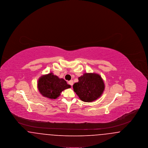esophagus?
I'll return each instance as SVG.
<instances>
[{
  "label": "esophagus",
  "mask_w": 148,
  "mask_h": 148,
  "mask_svg": "<svg viewBox=\"0 0 148 148\" xmlns=\"http://www.w3.org/2000/svg\"><path fill=\"white\" fill-rule=\"evenodd\" d=\"M73 83H74V82H73V80H70V81L68 82V84L69 85H71V86H73Z\"/></svg>",
  "instance_id": "esophagus-1"
}]
</instances>
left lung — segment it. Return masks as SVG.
Listing matches in <instances>:
<instances>
[{
  "label": "left lung",
  "instance_id": "obj_1",
  "mask_svg": "<svg viewBox=\"0 0 148 148\" xmlns=\"http://www.w3.org/2000/svg\"><path fill=\"white\" fill-rule=\"evenodd\" d=\"M79 82L73 85V89L81 100L92 102L99 98L104 90L105 85L100 75L85 73L78 77Z\"/></svg>",
  "mask_w": 148,
  "mask_h": 148
}]
</instances>
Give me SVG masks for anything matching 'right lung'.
<instances>
[{
  "label": "right lung",
  "mask_w": 148,
  "mask_h": 148,
  "mask_svg": "<svg viewBox=\"0 0 148 148\" xmlns=\"http://www.w3.org/2000/svg\"><path fill=\"white\" fill-rule=\"evenodd\" d=\"M71 87L63 78L60 79L52 73L42 75L38 81L39 91L43 97L49 99H56L61 92Z\"/></svg>",
  "instance_id": "1"
}]
</instances>
